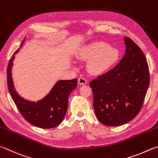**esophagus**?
<instances>
[{
  "label": "esophagus",
  "mask_w": 158,
  "mask_h": 158,
  "mask_svg": "<svg viewBox=\"0 0 158 158\" xmlns=\"http://www.w3.org/2000/svg\"><path fill=\"white\" fill-rule=\"evenodd\" d=\"M78 83L79 85H85L87 84V80L84 77H79L78 79Z\"/></svg>",
  "instance_id": "esophagus-1"
}]
</instances>
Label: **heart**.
<instances>
[{
  "label": "heart",
  "mask_w": 158,
  "mask_h": 158,
  "mask_svg": "<svg viewBox=\"0 0 158 158\" xmlns=\"http://www.w3.org/2000/svg\"><path fill=\"white\" fill-rule=\"evenodd\" d=\"M84 59H92L89 69L93 74H102L110 69L119 59V52L104 42H94L81 52Z\"/></svg>",
  "instance_id": "b5f03b06"
}]
</instances>
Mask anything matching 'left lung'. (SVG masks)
Here are the masks:
<instances>
[{"instance_id": "left-lung-1", "label": "left lung", "mask_w": 158, "mask_h": 158, "mask_svg": "<svg viewBox=\"0 0 158 158\" xmlns=\"http://www.w3.org/2000/svg\"><path fill=\"white\" fill-rule=\"evenodd\" d=\"M125 54L113 69L90 83L96 117L108 127H119L139 113L149 86V70L144 54L124 37Z\"/></svg>"}]
</instances>
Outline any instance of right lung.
Listing matches in <instances>:
<instances>
[{"label":"right lung","mask_w":158,"mask_h":158,"mask_svg":"<svg viewBox=\"0 0 158 158\" xmlns=\"http://www.w3.org/2000/svg\"><path fill=\"white\" fill-rule=\"evenodd\" d=\"M26 38L22 41L20 48L23 45ZM19 50L20 48L11 57L7 70V86L11 98L23 117L30 124L41 128L56 127L61 124L65 115L68 97L76 88L77 79L57 81L49 93L36 102L25 99L16 91L11 76L14 59Z\"/></svg>","instance_id":"right-lung-1"}]
</instances>
